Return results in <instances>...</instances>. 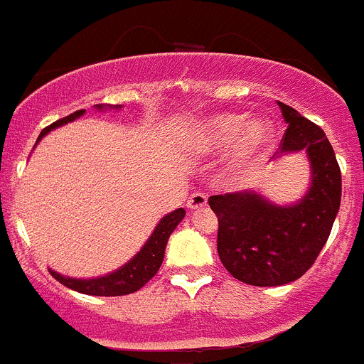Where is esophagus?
Instances as JSON below:
<instances>
[{
  "label": "esophagus",
  "mask_w": 364,
  "mask_h": 364,
  "mask_svg": "<svg viewBox=\"0 0 364 364\" xmlns=\"http://www.w3.org/2000/svg\"><path fill=\"white\" fill-rule=\"evenodd\" d=\"M205 205H207V194L200 193V191H196V193H193L187 198V208H191V210L203 208Z\"/></svg>",
  "instance_id": "esophagus-1"
}]
</instances>
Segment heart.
<instances>
[{"label": "heart", "instance_id": "heart-1", "mask_svg": "<svg viewBox=\"0 0 364 364\" xmlns=\"http://www.w3.org/2000/svg\"><path fill=\"white\" fill-rule=\"evenodd\" d=\"M201 143L218 150L230 145L232 163L247 168L262 156L271 139V127L262 118H250L239 113H219L208 118L201 127Z\"/></svg>", "mask_w": 364, "mask_h": 364}]
</instances>
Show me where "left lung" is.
<instances>
[{
  "mask_svg": "<svg viewBox=\"0 0 364 364\" xmlns=\"http://www.w3.org/2000/svg\"><path fill=\"white\" fill-rule=\"evenodd\" d=\"M289 124L278 154L306 150L311 187L292 207H278L255 193L215 194L218 253L226 271L253 287L296 282L315 264L340 210L341 171L322 129L294 107L278 102Z\"/></svg>",
  "mask_w": 364,
  "mask_h": 364,
  "instance_id": "1",
  "label": "left lung"
}]
</instances>
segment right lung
<instances>
[{"label":"right lung","mask_w":364,"mask_h":364,"mask_svg":"<svg viewBox=\"0 0 364 364\" xmlns=\"http://www.w3.org/2000/svg\"><path fill=\"white\" fill-rule=\"evenodd\" d=\"M97 107L100 109L102 106L97 104ZM82 113H85V109H79L75 111V113L68 114V117L61 118V120H56L55 124H51L49 127H46L44 131L41 132L38 139H41L42 136L48 134L51 129L67 124V122L75 120V118L81 117ZM183 215H186V210H183V208H177V210H173L171 214H168L166 218H163V221H161L159 225H157V228L154 230L152 237L146 240L143 250L139 251L129 264H125L124 267L114 271L113 274H107L95 279H72L65 278V276H61L55 271L49 272H51V276L56 282H60L61 285H65L67 289H72L75 290V292L81 294H88V296L113 297L127 296V294L136 292V290L145 287L146 283L157 274L161 264H163L164 247H166L168 244V237H170L171 232L177 228V225L182 221Z\"/></svg>","instance_id":"obj_1"}]
</instances>
